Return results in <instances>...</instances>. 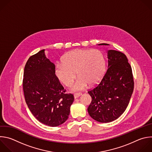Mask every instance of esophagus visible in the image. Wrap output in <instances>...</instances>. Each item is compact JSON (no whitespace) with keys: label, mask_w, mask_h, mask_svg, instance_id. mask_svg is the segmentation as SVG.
I'll use <instances>...</instances> for the list:
<instances>
[{"label":"esophagus","mask_w":152,"mask_h":152,"mask_svg":"<svg viewBox=\"0 0 152 152\" xmlns=\"http://www.w3.org/2000/svg\"><path fill=\"white\" fill-rule=\"evenodd\" d=\"M81 95H82V94H80V93H76V94H75L74 95V98H75V99H76V98H79L80 96H81Z\"/></svg>","instance_id":"1"}]
</instances>
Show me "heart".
<instances>
[{
	"instance_id": "obj_1",
	"label": "heart",
	"mask_w": 152,
	"mask_h": 152,
	"mask_svg": "<svg viewBox=\"0 0 152 152\" xmlns=\"http://www.w3.org/2000/svg\"><path fill=\"white\" fill-rule=\"evenodd\" d=\"M54 71L58 80L67 86L72 84L77 75L79 77L71 90L81 91L88 85H96L102 79L106 71V60L98 49H76L64 55L63 62L55 64Z\"/></svg>"
}]
</instances>
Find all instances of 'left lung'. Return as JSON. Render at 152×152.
<instances>
[{"instance_id":"left-lung-1","label":"left lung","mask_w":152,"mask_h":152,"mask_svg":"<svg viewBox=\"0 0 152 152\" xmlns=\"http://www.w3.org/2000/svg\"><path fill=\"white\" fill-rule=\"evenodd\" d=\"M107 53L106 73L99 84L88 92L92 98L88 113L92 119L102 123L112 122L122 115L129 103L134 84L126 56L115 50H108Z\"/></svg>"}]
</instances>
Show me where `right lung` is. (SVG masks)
<instances>
[{
	"label": "right lung",
	"instance_id": "1",
	"mask_svg": "<svg viewBox=\"0 0 152 152\" xmlns=\"http://www.w3.org/2000/svg\"><path fill=\"white\" fill-rule=\"evenodd\" d=\"M45 50L28 58L23 86L26 104L33 116L40 122L54 127L68 119L74 96L65 93L54 73L55 65L46 58Z\"/></svg>",
	"mask_w": 152,
	"mask_h": 152
}]
</instances>
